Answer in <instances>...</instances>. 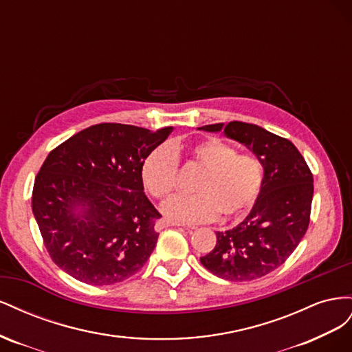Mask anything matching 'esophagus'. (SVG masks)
Wrapping results in <instances>:
<instances>
[{"label": "esophagus", "instance_id": "1", "mask_svg": "<svg viewBox=\"0 0 352 352\" xmlns=\"http://www.w3.org/2000/svg\"><path fill=\"white\" fill-rule=\"evenodd\" d=\"M179 228V226H184V225H180V223H177V221H172V220H168V219H160V220H157L155 221V230H163V229H166V228Z\"/></svg>", "mask_w": 352, "mask_h": 352}]
</instances>
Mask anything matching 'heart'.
Wrapping results in <instances>:
<instances>
[{
	"label": "heart",
	"mask_w": 352,
	"mask_h": 352,
	"mask_svg": "<svg viewBox=\"0 0 352 352\" xmlns=\"http://www.w3.org/2000/svg\"><path fill=\"white\" fill-rule=\"evenodd\" d=\"M177 145L157 146L142 164V184L155 199H166L177 185ZM186 154L202 168L192 186L194 195L175 197L163 206L170 219L186 223H206L217 219L230 220L247 214L260 198L264 185V166L251 154H239L235 146L207 138L190 145Z\"/></svg>",
	"instance_id": "b5f03b06"
}]
</instances>
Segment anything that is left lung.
Listing matches in <instances>:
<instances>
[{"instance_id": "1", "label": "left lung", "mask_w": 352, "mask_h": 352, "mask_svg": "<svg viewBox=\"0 0 352 352\" xmlns=\"http://www.w3.org/2000/svg\"><path fill=\"white\" fill-rule=\"evenodd\" d=\"M247 145L264 166V185L251 212L236 228L217 232L216 247L201 257L212 274L247 282L272 273L287 260L310 225L313 173L286 138L243 122L202 126Z\"/></svg>"}]
</instances>
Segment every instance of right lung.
I'll list each match as a JSON object with an SVG mask.
<instances>
[{"label": "right lung", "mask_w": 352, "mask_h": 352, "mask_svg": "<svg viewBox=\"0 0 352 352\" xmlns=\"http://www.w3.org/2000/svg\"><path fill=\"white\" fill-rule=\"evenodd\" d=\"M170 132L100 123L48 154L35 177L32 210L51 260L72 278L114 285L150 258L162 214L144 194L141 172ZM78 205L80 217L74 214Z\"/></svg>", "instance_id": "right-lung-1"}]
</instances>
